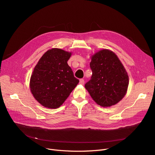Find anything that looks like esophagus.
I'll use <instances>...</instances> for the list:
<instances>
[{"mask_svg": "<svg viewBox=\"0 0 155 155\" xmlns=\"http://www.w3.org/2000/svg\"><path fill=\"white\" fill-rule=\"evenodd\" d=\"M84 83H85V81H84V79H82V78L80 79V84L84 85Z\"/></svg>", "mask_w": 155, "mask_h": 155, "instance_id": "1", "label": "esophagus"}]
</instances>
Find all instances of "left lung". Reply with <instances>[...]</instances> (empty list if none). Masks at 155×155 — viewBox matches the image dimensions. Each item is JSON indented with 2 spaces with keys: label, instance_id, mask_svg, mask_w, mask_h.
Instances as JSON below:
<instances>
[{
  "label": "left lung",
  "instance_id": "left-lung-1",
  "mask_svg": "<svg viewBox=\"0 0 155 155\" xmlns=\"http://www.w3.org/2000/svg\"><path fill=\"white\" fill-rule=\"evenodd\" d=\"M90 67L92 75L85 87L97 104L110 107L123 98L129 77L115 53L108 50L95 53L92 57Z\"/></svg>",
  "mask_w": 155,
  "mask_h": 155
}]
</instances>
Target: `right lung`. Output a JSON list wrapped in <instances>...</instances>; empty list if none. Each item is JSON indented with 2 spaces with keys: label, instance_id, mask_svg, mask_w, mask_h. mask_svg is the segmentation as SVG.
<instances>
[{
  "label": "right lung",
  "instance_id": "add662e5",
  "mask_svg": "<svg viewBox=\"0 0 155 155\" xmlns=\"http://www.w3.org/2000/svg\"><path fill=\"white\" fill-rule=\"evenodd\" d=\"M71 53L53 48L40 58L30 80L31 91L43 106L56 109L79 82L67 63Z\"/></svg>",
  "mask_w": 155,
  "mask_h": 155
}]
</instances>
